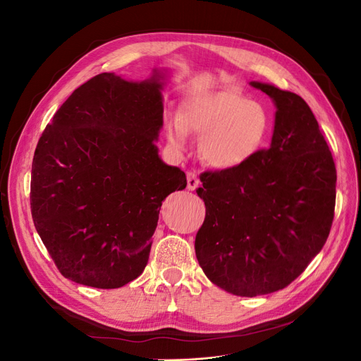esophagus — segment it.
Returning <instances> with one entry per match:
<instances>
[{
    "mask_svg": "<svg viewBox=\"0 0 361 361\" xmlns=\"http://www.w3.org/2000/svg\"><path fill=\"white\" fill-rule=\"evenodd\" d=\"M187 180H188V190L194 191L195 188L199 187V178H197V173H195V171H188Z\"/></svg>",
    "mask_w": 361,
    "mask_h": 361,
    "instance_id": "1",
    "label": "esophagus"
}]
</instances>
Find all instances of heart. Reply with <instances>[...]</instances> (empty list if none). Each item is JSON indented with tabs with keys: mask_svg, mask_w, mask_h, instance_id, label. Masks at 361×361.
I'll use <instances>...</instances> for the list:
<instances>
[{
	"mask_svg": "<svg viewBox=\"0 0 361 361\" xmlns=\"http://www.w3.org/2000/svg\"><path fill=\"white\" fill-rule=\"evenodd\" d=\"M269 130L265 106L238 92L223 90L191 97L169 126L173 146H185V133L202 137L203 159L215 169H236L264 146Z\"/></svg>",
	"mask_w": 361,
	"mask_h": 361,
	"instance_id": "b5f03b06",
	"label": "heart"
}]
</instances>
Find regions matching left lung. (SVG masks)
Instances as JSON below:
<instances>
[{"mask_svg":"<svg viewBox=\"0 0 361 361\" xmlns=\"http://www.w3.org/2000/svg\"><path fill=\"white\" fill-rule=\"evenodd\" d=\"M276 102L271 146L236 169L204 171L195 255L214 285L239 297L280 290L319 253L334 218L336 166L301 96L251 82Z\"/></svg>","mask_w":361,"mask_h":361,"instance_id":"8db88e82","label":"left lung"}]
</instances>
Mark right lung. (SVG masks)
I'll return each mask as SVG.
<instances>
[{
	"instance_id": "right-lung-1",
	"label": "right lung",
	"mask_w": 361,
	"mask_h": 361,
	"mask_svg": "<svg viewBox=\"0 0 361 361\" xmlns=\"http://www.w3.org/2000/svg\"><path fill=\"white\" fill-rule=\"evenodd\" d=\"M99 73L68 97L43 130L31 166L36 231L61 276L116 289L145 271L162 200L187 187L164 164L162 82Z\"/></svg>"
}]
</instances>
